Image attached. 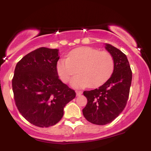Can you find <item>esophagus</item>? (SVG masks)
<instances>
[{
	"label": "esophagus",
	"instance_id": "esophagus-1",
	"mask_svg": "<svg viewBox=\"0 0 151 151\" xmlns=\"http://www.w3.org/2000/svg\"><path fill=\"white\" fill-rule=\"evenodd\" d=\"M76 93H77V96H80L82 93V91H76Z\"/></svg>",
	"mask_w": 151,
	"mask_h": 151
}]
</instances>
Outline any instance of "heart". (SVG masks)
<instances>
[{
    "label": "heart",
    "mask_w": 151,
    "mask_h": 151,
    "mask_svg": "<svg viewBox=\"0 0 151 151\" xmlns=\"http://www.w3.org/2000/svg\"><path fill=\"white\" fill-rule=\"evenodd\" d=\"M114 69V58L106 51H99L92 47H80L70 52L67 58L60 59L57 70L63 82L72 79L74 87H91L103 84L109 77Z\"/></svg>",
    "instance_id": "b5f03b06"
}]
</instances>
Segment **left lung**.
Returning a JSON list of instances; mask_svg holds the SVG:
<instances>
[{"instance_id": "left-lung-1", "label": "left lung", "mask_w": 151, "mask_h": 151, "mask_svg": "<svg viewBox=\"0 0 151 151\" xmlns=\"http://www.w3.org/2000/svg\"><path fill=\"white\" fill-rule=\"evenodd\" d=\"M105 48L114 58L113 73L103 85L83 93L87 99L83 115L96 125L109 124L123 111L132 80V71L125 54L109 44H106Z\"/></svg>"}]
</instances>
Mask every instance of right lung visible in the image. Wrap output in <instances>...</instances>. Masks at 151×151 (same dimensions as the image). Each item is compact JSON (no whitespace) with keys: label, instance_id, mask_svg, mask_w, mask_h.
<instances>
[{"label":"right lung","instance_id":"add662e5","mask_svg":"<svg viewBox=\"0 0 151 151\" xmlns=\"http://www.w3.org/2000/svg\"><path fill=\"white\" fill-rule=\"evenodd\" d=\"M58 49L40 47L17 63L12 87L15 105L27 121L50 127L61 120L64 107L75 98L74 90L59 79Z\"/></svg>","mask_w":151,"mask_h":151}]
</instances>
